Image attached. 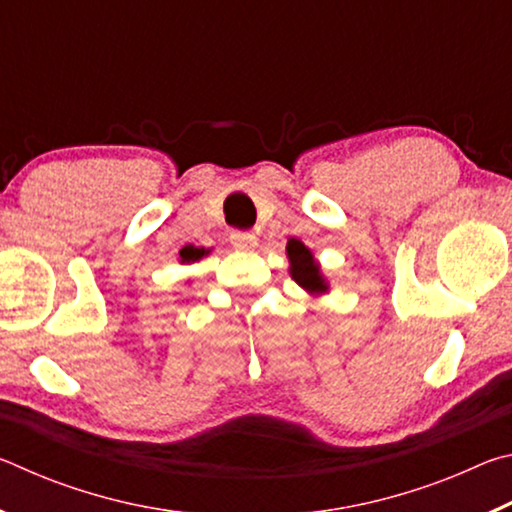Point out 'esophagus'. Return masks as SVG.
<instances>
[{
  "instance_id": "obj_1",
  "label": "esophagus",
  "mask_w": 512,
  "mask_h": 512,
  "mask_svg": "<svg viewBox=\"0 0 512 512\" xmlns=\"http://www.w3.org/2000/svg\"><path fill=\"white\" fill-rule=\"evenodd\" d=\"M230 241L232 246L239 248V250H250L255 244H257V237L253 235V232H244V230H235L230 235Z\"/></svg>"
}]
</instances>
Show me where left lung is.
<instances>
[{
  "instance_id": "left-lung-1",
  "label": "left lung",
  "mask_w": 512,
  "mask_h": 512,
  "mask_svg": "<svg viewBox=\"0 0 512 512\" xmlns=\"http://www.w3.org/2000/svg\"><path fill=\"white\" fill-rule=\"evenodd\" d=\"M287 257H289V264H291L289 266L291 277L307 293H311V296H320V293H325L329 289L323 273H320V266L316 264L314 255H311V250L305 244H302V241L289 239Z\"/></svg>"
}]
</instances>
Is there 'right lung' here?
Listing matches in <instances>:
<instances>
[{
  "label": "right lung",
  "mask_w": 512,
  "mask_h": 512,
  "mask_svg": "<svg viewBox=\"0 0 512 512\" xmlns=\"http://www.w3.org/2000/svg\"><path fill=\"white\" fill-rule=\"evenodd\" d=\"M205 253H207L205 248H192V250H183L180 257H183V264H192V262H198Z\"/></svg>",
  "instance_id": "right-lung-1"
}]
</instances>
